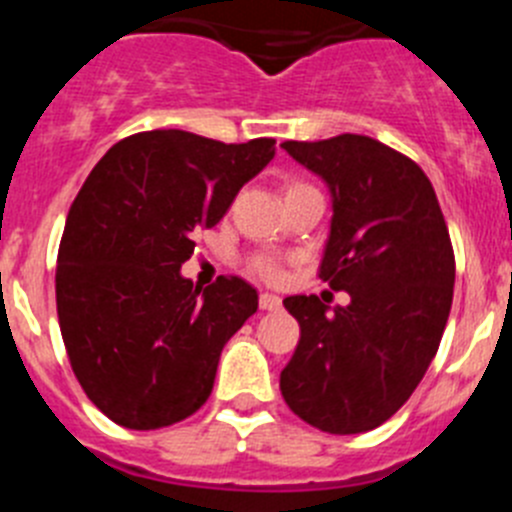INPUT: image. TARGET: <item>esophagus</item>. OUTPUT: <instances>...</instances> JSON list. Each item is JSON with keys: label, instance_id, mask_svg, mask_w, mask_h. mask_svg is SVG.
Returning <instances> with one entry per match:
<instances>
[{"label": "esophagus", "instance_id": "esophagus-1", "mask_svg": "<svg viewBox=\"0 0 512 512\" xmlns=\"http://www.w3.org/2000/svg\"><path fill=\"white\" fill-rule=\"evenodd\" d=\"M259 305L261 310H279V307H282V300H279L277 295H271V292H261Z\"/></svg>", "mask_w": 512, "mask_h": 512}]
</instances>
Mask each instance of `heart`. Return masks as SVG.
Wrapping results in <instances>:
<instances>
[{
	"label": "heart",
	"instance_id": "b5f03b06",
	"mask_svg": "<svg viewBox=\"0 0 512 512\" xmlns=\"http://www.w3.org/2000/svg\"><path fill=\"white\" fill-rule=\"evenodd\" d=\"M297 187H305V184L292 182L287 187V192ZM251 271L253 274H259L261 279H269V282H277V279L282 277V266H279L277 259H271V256H256V259H251Z\"/></svg>",
	"mask_w": 512,
	"mask_h": 512
}]
</instances>
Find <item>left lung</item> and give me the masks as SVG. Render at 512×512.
<instances>
[{
  "mask_svg": "<svg viewBox=\"0 0 512 512\" xmlns=\"http://www.w3.org/2000/svg\"><path fill=\"white\" fill-rule=\"evenodd\" d=\"M282 148L328 187L320 279L351 302L284 300L300 343L279 390L320 431H372L408 402L438 351L454 300L449 228L423 169L379 140L343 133Z\"/></svg>",
  "mask_w": 512,
  "mask_h": 512,
  "instance_id": "left-lung-1",
  "label": "left lung"
}]
</instances>
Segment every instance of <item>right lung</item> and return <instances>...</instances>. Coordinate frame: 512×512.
Here are the masks:
<instances>
[{
    "label": "right lung",
    "mask_w": 512,
    "mask_h": 512,
    "mask_svg": "<svg viewBox=\"0 0 512 512\" xmlns=\"http://www.w3.org/2000/svg\"><path fill=\"white\" fill-rule=\"evenodd\" d=\"M274 143L148 130L115 143L76 194L58 248V323L79 384L122 428L197 413L223 346L259 310L243 279L202 289L179 269L194 233L220 223Z\"/></svg>",
    "instance_id": "right-lung-1"
}]
</instances>
